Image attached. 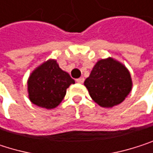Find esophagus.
<instances>
[{
    "label": "esophagus",
    "instance_id": "obj_1",
    "mask_svg": "<svg viewBox=\"0 0 153 153\" xmlns=\"http://www.w3.org/2000/svg\"><path fill=\"white\" fill-rule=\"evenodd\" d=\"M76 82L78 83H83L84 82V79L83 78H79V79H76Z\"/></svg>",
    "mask_w": 153,
    "mask_h": 153
}]
</instances>
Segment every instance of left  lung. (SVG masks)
<instances>
[{
  "label": "left lung",
  "mask_w": 153,
  "mask_h": 153,
  "mask_svg": "<svg viewBox=\"0 0 153 153\" xmlns=\"http://www.w3.org/2000/svg\"><path fill=\"white\" fill-rule=\"evenodd\" d=\"M91 99L103 108L120 104L132 89L128 70L112 58L99 61L84 82Z\"/></svg>",
  "instance_id": "8db88e82"
}]
</instances>
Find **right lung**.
Here are the masks:
<instances>
[{"label": "right lung", "instance_id": "obj_1", "mask_svg": "<svg viewBox=\"0 0 153 153\" xmlns=\"http://www.w3.org/2000/svg\"><path fill=\"white\" fill-rule=\"evenodd\" d=\"M74 80L63 71L54 60H49L37 67L27 82L31 102L47 109L54 108L63 100L66 90Z\"/></svg>", "mask_w": 153, "mask_h": 153}]
</instances>
